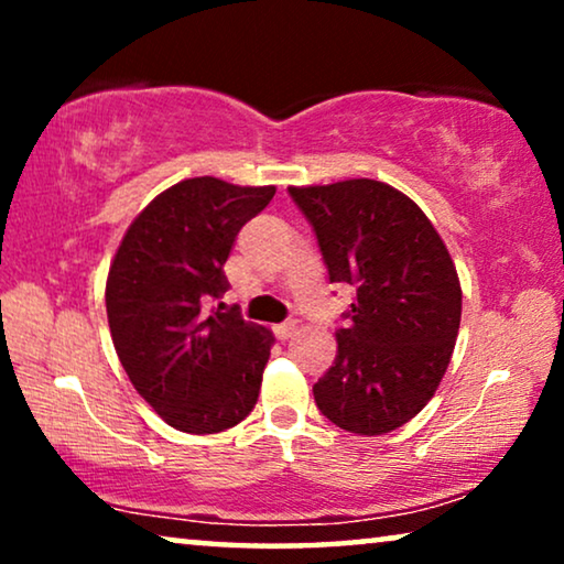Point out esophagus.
<instances>
[{
	"label": "esophagus",
	"instance_id": "1",
	"mask_svg": "<svg viewBox=\"0 0 564 564\" xmlns=\"http://www.w3.org/2000/svg\"><path fill=\"white\" fill-rule=\"evenodd\" d=\"M274 334L280 338H290L297 334V321H284L280 326H274Z\"/></svg>",
	"mask_w": 564,
	"mask_h": 564
}]
</instances>
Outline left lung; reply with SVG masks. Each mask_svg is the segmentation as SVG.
Segmentation results:
<instances>
[{
    "label": "left lung",
    "instance_id": "1",
    "mask_svg": "<svg viewBox=\"0 0 564 564\" xmlns=\"http://www.w3.org/2000/svg\"><path fill=\"white\" fill-rule=\"evenodd\" d=\"M315 230L330 282L357 290L334 367L313 384L338 429L382 436L434 398L462 318L457 269L419 205L375 180L290 187Z\"/></svg>",
    "mask_w": 564,
    "mask_h": 564
}]
</instances>
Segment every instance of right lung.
<instances>
[{
  "instance_id": "right-lung-1",
  "label": "right lung",
  "mask_w": 564,
  "mask_h": 564,
  "mask_svg": "<svg viewBox=\"0 0 564 564\" xmlns=\"http://www.w3.org/2000/svg\"><path fill=\"white\" fill-rule=\"evenodd\" d=\"M276 187L195 176L130 223L107 274V321L130 382L169 426L218 434L253 411L272 330L207 311L228 290L223 264Z\"/></svg>"
}]
</instances>
